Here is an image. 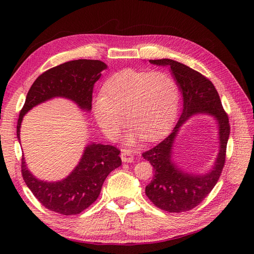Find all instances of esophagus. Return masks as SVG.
Listing matches in <instances>:
<instances>
[{"label": "esophagus", "instance_id": "1", "mask_svg": "<svg viewBox=\"0 0 254 254\" xmlns=\"http://www.w3.org/2000/svg\"><path fill=\"white\" fill-rule=\"evenodd\" d=\"M121 159L123 163H132V161L134 160V156L132 155L130 150H122Z\"/></svg>", "mask_w": 254, "mask_h": 254}]
</instances>
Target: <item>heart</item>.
I'll use <instances>...</instances> for the list:
<instances>
[{
	"label": "heart",
	"mask_w": 254,
	"mask_h": 254,
	"mask_svg": "<svg viewBox=\"0 0 254 254\" xmlns=\"http://www.w3.org/2000/svg\"><path fill=\"white\" fill-rule=\"evenodd\" d=\"M179 98V87L170 74L127 68L106 80L101 95L93 102V112L98 127L111 141L119 136L124 115L130 126L126 142L134 145L141 137L155 141L169 130Z\"/></svg>",
	"instance_id": "1"
}]
</instances>
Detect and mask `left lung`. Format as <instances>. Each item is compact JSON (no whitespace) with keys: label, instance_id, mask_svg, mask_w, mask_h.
I'll list each match as a JSON object with an SVG mask.
<instances>
[{"label":"left lung","instance_id":"obj_1","mask_svg":"<svg viewBox=\"0 0 254 254\" xmlns=\"http://www.w3.org/2000/svg\"><path fill=\"white\" fill-rule=\"evenodd\" d=\"M157 66H168L181 91L183 107L172 132L157 146L143 154L154 167V177L145 193L156 206L169 213L194 208L216 185L225 165L230 127L216 88L201 73L170 59L149 60ZM213 116L218 124L219 152L212 167L204 174L183 171L173 160V145L181 127L194 115Z\"/></svg>","mask_w":254,"mask_h":254}]
</instances>
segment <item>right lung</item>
<instances>
[{"mask_svg":"<svg viewBox=\"0 0 254 254\" xmlns=\"http://www.w3.org/2000/svg\"><path fill=\"white\" fill-rule=\"evenodd\" d=\"M108 65L99 60H74L48 69L38 77L27 94L17 122L20 144V127L24 116L32 108L53 98H65L80 110H91L95 83ZM120 150L111 145L91 142L86 145L82 157L69 175L58 181L38 179L21 158V174L27 187L45 207L62 215H76L93 204L112 170L120 167Z\"/></svg>","mask_w":254,"mask_h":254,"instance_id":"add662e5","label":"right lung"}]
</instances>
